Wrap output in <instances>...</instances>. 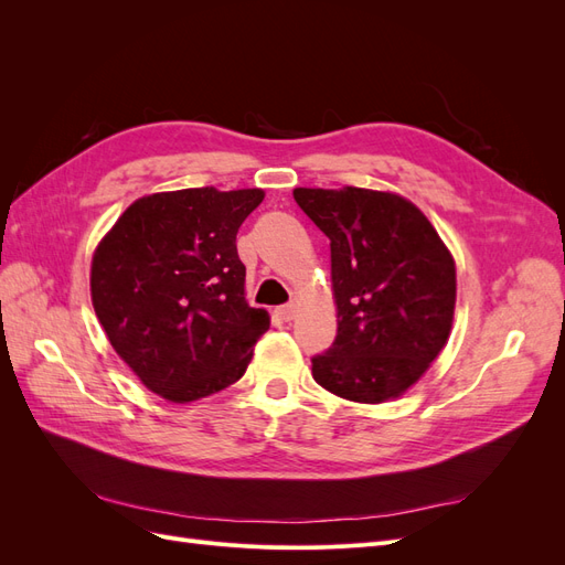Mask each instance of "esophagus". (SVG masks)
<instances>
[{"label": "esophagus", "instance_id": "esophagus-1", "mask_svg": "<svg viewBox=\"0 0 565 565\" xmlns=\"http://www.w3.org/2000/svg\"><path fill=\"white\" fill-rule=\"evenodd\" d=\"M297 311H299L297 303H285V306H280V309H278V316L282 320H292L297 316Z\"/></svg>", "mask_w": 565, "mask_h": 565}]
</instances>
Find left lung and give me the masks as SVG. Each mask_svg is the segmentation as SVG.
<instances>
[{
	"label": "left lung",
	"instance_id": "8db88e82",
	"mask_svg": "<svg viewBox=\"0 0 565 565\" xmlns=\"http://www.w3.org/2000/svg\"><path fill=\"white\" fill-rule=\"evenodd\" d=\"M330 237L334 344L313 380L339 398L386 403L422 380L452 330L455 259L417 204L370 188H295Z\"/></svg>",
	"mask_w": 565,
	"mask_h": 565
}]
</instances>
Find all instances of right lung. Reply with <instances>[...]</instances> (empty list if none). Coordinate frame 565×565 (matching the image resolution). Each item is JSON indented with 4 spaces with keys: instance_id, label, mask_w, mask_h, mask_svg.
Returning <instances> with one entry per match:
<instances>
[{
    "instance_id": "right-lung-1",
    "label": "right lung",
    "mask_w": 565,
    "mask_h": 565,
    "mask_svg": "<svg viewBox=\"0 0 565 565\" xmlns=\"http://www.w3.org/2000/svg\"><path fill=\"white\" fill-rule=\"evenodd\" d=\"M262 188H183L143 195L92 256V303L115 353L146 388L191 403L245 374L268 330L245 299L235 235Z\"/></svg>"
}]
</instances>
